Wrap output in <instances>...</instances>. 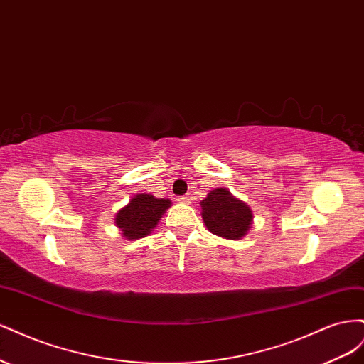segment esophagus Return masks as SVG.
<instances>
[{
    "instance_id": "esophagus-1",
    "label": "esophagus",
    "mask_w": 364,
    "mask_h": 364,
    "mask_svg": "<svg viewBox=\"0 0 364 364\" xmlns=\"http://www.w3.org/2000/svg\"><path fill=\"white\" fill-rule=\"evenodd\" d=\"M176 200H178L179 203H190V197L188 196H181Z\"/></svg>"
}]
</instances>
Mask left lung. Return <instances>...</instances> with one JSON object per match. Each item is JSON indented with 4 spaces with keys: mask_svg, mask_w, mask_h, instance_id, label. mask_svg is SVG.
Here are the masks:
<instances>
[{
    "mask_svg": "<svg viewBox=\"0 0 364 364\" xmlns=\"http://www.w3.org/2000/svg\"><path fill=\"white\" fill-rule=\"evenodd\" d=\"M200 206L203 222L214 235L226 240H241L252 226V209L226 188L209 191Z\"/></svg>",
    "mask_w": 364,
    "mask_h": 364,
    "instance_id": "obj_1",
    "label": "left lung"
}]
</instances>
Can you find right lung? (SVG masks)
Returning a JSON list of instances; mask_svg holds the SVG:
<instances>
[{"mask_svg":"<svg viewBox=\"0 0 364 364\" xmlns=\"http://www.w3.org/2000/svg\"><path fill=\"white\" fill-rule=\"evenodd\" d=\"M171 206L170 199H156L151 194H136L115 215V225L127 240L149 235L156 228L164 213Z\"/></svg>","mask_w":364,"mask_h":364,"instance_id":"1","label":"right lung"}]
</instances>
